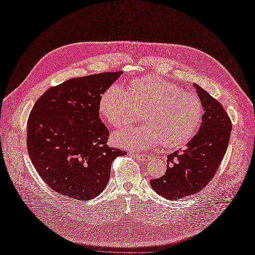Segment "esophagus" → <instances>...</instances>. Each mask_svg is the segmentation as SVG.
<instances>
[{"mask_svg":"<svg viewBox=\"0 0 255 255\" xmlns=\"http://www.w3.org/2000/svg\"><path fill=\"white\" fill-rule=\"evenodd\" d=\"M131 155L141 161H146V160H149L151 158L150 155H147V154H136V153H131Z\"/></svg>","mask_w":255,"mask_h":255,"instance_id":"34e87169","label":"esophagus"}]
</instances>
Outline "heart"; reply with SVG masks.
Masks as SVG:
<instances>
[{"mask_svg": "<svg viewBox=\"0 0 255 255\" xmlns=\"http://www.w3.org/2000/svg\"><path fill=\"white\" fill-rule=\"evenodd\" d=\"M99 110L115 128H124L145 111V125L129 127L114 136L119 146L132 150H147L163 143L179 146L196 134L202 118L201 99L160 77L135 80L130 89L112 85L102 95Z\"/></svg>", "mask_w": 255, "mask_h": 255, "instance_id": "b5f03b06", "label": "heart"}]
</instances>
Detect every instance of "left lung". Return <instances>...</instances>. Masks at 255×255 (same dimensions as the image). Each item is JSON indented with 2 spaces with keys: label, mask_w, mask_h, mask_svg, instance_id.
Instances as JSON below:
<instances>
[{
  "label": "left lung",
  "mask_w": 255,
  "mask_h": 255,
  "mask_svg": "<svg viewBox=\"0 0 255 255\" xmlns=\"http://www.w3.org/2000/svg\"><path fill=\"white\" fill-rule=\"evenodd\" d=\"M204 114L199 132L187 149L167 155L165 174L150 180L152 189L167 200H177L202 191L214 177L227 151L232 123L221 103L197 84Z\"/></svg>",
  "instance_id": "8db88e82"
}]
</instances>
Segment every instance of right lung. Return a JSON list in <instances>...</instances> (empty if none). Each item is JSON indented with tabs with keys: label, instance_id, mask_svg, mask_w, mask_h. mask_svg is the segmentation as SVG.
Returning <instances> with one entry per match:
<instances>
[{
	"label": "right lung",
	"instance_id": "add662e5",
	"mask_svg": "<svg viewBox=\"0 0 255 255\" xmlns=\"http://www.w3.org/2000/svg\"><path fill=\"white\" fill-rule=\"evenodd\" d=\"M120 71L70 79L48 89L30 112L27 150L38 174L54 192L89 201L106 188L111 165L125 150L107 145L100 119L102 95Z\"/></svg>",
	"mask_w": 255,
	"mask_h": 255
}]
</instances>
